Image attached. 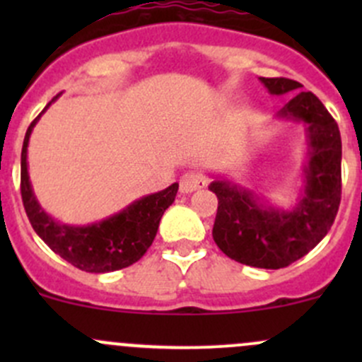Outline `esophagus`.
I'll use <instances>...</instances> for the list:
<instances>
[{
    "instance_id": "obj_1",
    "label": "esophagus",
    "mask_w": 362,
    "mask_h": 362,
    "mask_svg": "<svg viewBox=\"0 0 362 362\" xmlns=\"http://www.w3.org/2000/svg\"><path fill=\"white\" fill-rule=\"evenodd\" d=\"M206 185V178L202 173H185L180 178V192L182 194H189L198 189H203Z\"/></svg>"
}]
</instances>
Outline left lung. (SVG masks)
I'll return each mask as SVG.
<instances>
[{
    "mask_svg": "<svg viewBox=\"0 0 362 362\" xmlns=\"http://www.w3.org/2000/svg\"><path fill=\"white\" fill-rule=\"evenodd\" d=\"M259 80L273 96L303 87L289 78ZM276 119L303 124L308 147L303 185L291 208L275 206L261 192L217 175L208 185L218 199L211 231L218 249L236 262L264 269L286 268L308 254L331 229L341 199V136L319 98L296 94Z\"/></svg>",
    "mask_w": 362,
    "mask_h": 362,
    "instance_id": "1",
    "label": "left lung"
}]
</instances>
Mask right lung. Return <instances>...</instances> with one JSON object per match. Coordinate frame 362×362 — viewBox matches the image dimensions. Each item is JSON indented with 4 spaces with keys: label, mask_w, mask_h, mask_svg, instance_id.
Listing matches in <instances>:
<instances>
[{
    "label": "right lung",
    "mask_w": 362,
    "mask_h": 362,
    "mask_svg": "<svg viewBox=\"0 0 362 362\" xmlns=\"http://www.w3.org/2000/svg\"><path fill=\"white\" fill-rule=\"evenodd\" d=\"M54 98L52 101H56ZM50 101L42 113L52 105ZM40 113L25 131L21 154V192L29 222L36 235L64 261L87 273H108L122 269L141 259L158 235L166 208L175 202L178 184L134 199L117 214L87 226H71L57 221L42 208L33 191L28 170V145Z\"/></svg>",
    "instance_id": "right-lung-1"
}]
</instances>
